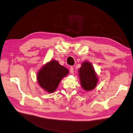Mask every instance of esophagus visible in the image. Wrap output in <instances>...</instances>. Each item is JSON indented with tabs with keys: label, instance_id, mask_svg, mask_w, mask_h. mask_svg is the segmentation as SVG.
<instances>
[{
	"label": "esophagus",
	"instance_id": "obj_1",
	"mask_svg": "<svg viewBox=\"0 0 133 133\" xmlns=\"http://www.w3.org/2000/svg\"><path fill=\"white\" fill-rule=\"evenodd\" d=\"M69 71H70V72H71V74H73L74 71V68H73V67L71 66V68H70V69H69Z\"/></svg>",
	"mask_w": 133,
	"mask_h": 133
}]
</instances>
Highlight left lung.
<instances>
[{
    "instance_id": "1",
    "label": "left lung",
    "mask_w": 133,
    "mask_h": 133,
    "mask_svg": "<svg viewBox=\"0 0 133 133\" xmlns=\"http://www.w3.org/2000/svg\"><path fill=\"white\" fill-rule=\"evenodd\" d=\"M80 84L85 91L93 90L96 87L98 78L95 69L90 62L84 61L78 69Z\"/></svg>"
}]
</instances>
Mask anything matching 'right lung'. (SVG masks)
I'll return each mask as SVG.
<instances>
[{
    "instance_id": "right-lung-1",
    "label": "right lung",
    "mask_w": 133,
    "mask_h": 133,
    "mask_svg": "<svg viewBox=\"0 0 133 133\" xmlns=\"http://www.w3.org/2000/svg\"><path fill=\"white\" fill-rule=\"evenodd\" d=\"M68 69L61 65L56 60H51L44 65L37 75L40 86L47 92L52 93L56 90L61 79L66 76Z\"/></svg>"
}]
</instances>
